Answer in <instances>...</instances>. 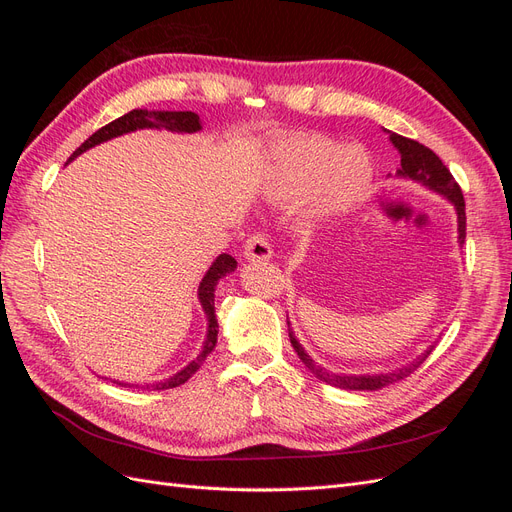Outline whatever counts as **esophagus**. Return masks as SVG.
<instances>
[{
	"label": "esophagus",
	"mask_w": 512,
	"mask_h": 512,
	"mask_svg": "<svg viewBox=\"0 0 512 512\" xmlns=\"http://www.w3.org/2000/svg\"><path fill=\"white\" fill-rule=\"evenodd\" d=\"M243 256L247 260H254V262L271 258V243H269V239L262 235V232H254V235L247 237V241L243 245Z\"/></svg>",
	"instance_id": "obj_1"
}]
</instances>
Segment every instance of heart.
<instances>
[{"mask_svg": "<svg viewBox=\"0 0 512 512\" xmlns=\"http://www.w3.org/2000/svg\"><path fill=\"white\" fill-rule=\"evenodd\" d=\"M273 192L294 200L312 192L316 215L354 207L371 183V164L361 149L344 147L327 136L303 134L277 143L271 158Z\"/></svg>", "mask_w": 512, "mask_h": 512, "instance_id": "heart-1", "label": "heart"}]
</instances>
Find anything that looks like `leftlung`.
<instances>
[{
  "label": "left lung",
  "mask_w": 512,
  "mask_h": 512,
  "mask_svg": "<svg viewBox=\"0 0 512 512\" xmlns=\"http://www.w3.org/2000/svg\"><path fill=\"white\" fill-rule=\"evenodd\" d=\"M393 145L399 149L401 153V168L397 170L399 177H408L414 179L418 183L427 185L429 190L438 192L442 196H446L457 209V220H459V243H463L466 239V200H463L459 183L455 181V177L451 175V170L444 166V162L433 153L429 147L421 145L418 141H412V138H406L401 134H391ZM290 327V322H288ZM290 335V344L292 348L297 350L299 359L303 361V365L312 371V374L327 382L331 386H337V389H348V391H378L382 386H389L397 380L408 378L412 371L421 365L427 356L431 354V348L421 356V359L412 361L408 367H401L397 371H391V374H371V376H350V374H333V371H327L324 367L316 365L312 356H309L303 346L297 342V337L292 335V331L288 329Z\"/></svg>",
  "instance_id": "left-lung-1"
}]
</instances>
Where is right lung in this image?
<instances>
[{
  "instance_id": "obj_1",
  "label": "right lung",
  "mask_w": 512,
  "mask_h": 512,
  "mask_svg": "<svg viewBox=\"0 0 512 512\" xmlns=\"http://www.w3.org/2000/svg\"><path fill=\"white\" fill-rule=\"evenodd\" d=\"M141 128H166V130H173V132H188L190 134V132L203 130V123H200V117L192 111H143V108H134V111L126 113V115L111 121V123H106L104 128H100L98 132L91 134L87 141L72 153L70 160H74L76 156H81V153L87 151L89 147H96V145L108 141V138H115V136L141 130ZM235 269H237V260L232 258L230 254H220L218 258H215V262L209 267L207 275L203 277V282H200V286H198V299H200V305H203L207 320H209V329H207V339H205L203 352H200L188 367H183L181 371H177L175 376L160 380L156 384H147V389H151V391L175 389V386H181L183 382H188L200 369V365L205 363V359L215 348V342H218V320H215V305H213L215 284H218L226 273H232ZM115 384H119V386H138V384H123V382H115Z\"/></svg>"
}]
</instances>
